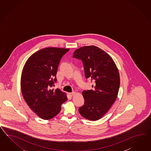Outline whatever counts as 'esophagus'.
<instances>
[{"label":"esophagus","mask_w":151,"mask_h":151,"mask_svg":"<svg viewBox=\"0 0 151 151\" xmlns=\"http://www.w3.org/2000/svg\"><path fill=\"white\" fill-rule=\"evenodd\" d=\"M75 94V92H71V93H70L69 94L71 96H73V95Z\"/></svg>","instance_id":"obj_1"}]
</instances>
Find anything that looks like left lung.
<instances>
[{"instance_id": "obj_1", "label": "left lung", "mask_w": 151, "mask_h": 151, "mask_svg": "<svg viewBox=\"0 0 151 151\" xmlns=\"http://www.w3.org/2000/svg\"><path fill=\"white\" fill-rule=\"evenodd\" d=\"M73 57L82 61L85 77L94 83L92 90L83 91L85 102L79 108V113L87 119L97 120L117 98L120 87L118 69L106 52L94 45L76 49Z\"/></svg>"}]
</instances>
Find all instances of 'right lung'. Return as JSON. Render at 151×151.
<instances>
[{
    "instance_id": "1",
    "label": "right lung",
    "mask_w": 151,
    "mask_h": 151,
    "mask_svg": "<svg viewBox=\"0 0 151 151\" xmlns=\"http://www.w3.org/2000/svg\"><path fill=\"white\" fill-rule=\"evenodd\" d=\"M69 49L49 47L34 53L25 63L21 79V92L29 108L41 118L49 120L59 113L68 99L59 88L51 90L61 58Z\"/></svg>"
}]
</instances>
